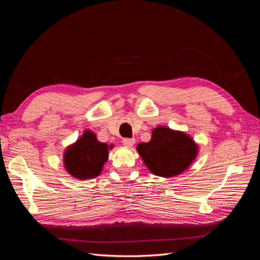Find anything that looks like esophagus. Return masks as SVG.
<instances>
[{
  "instance_id": "1",
  "label": "esophagus",
  "mask_w": 260,
  "mask_h": 260,
  "mask_svg": "<svg viewBox=\"0 0 260 260\" xmlns=\"http://www.w3.org/2000/svg\"><path fill=\"white\" fill-rule=\"evenodd\" d=\"M122 143H123V145H125V146L131 147V146H133V144L136 143V140H135V139L125 138V139H122Z\"/></svg>"
}]
</instances>
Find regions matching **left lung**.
<instances>
[{"label":"left lung","mask_w":260,"mask_h":260,"mask_svg":"<svg viewBox=\"0 0 260 260\" xmlns=\"http://www.w3.org/2000/svg\"><path fill=\"white\" fill-rule=\"evenodd\" d=\"M137 151L152 174L169 178L186 170L198 155V145L184 132L157 127L147 143H140Z\"/></svg>","instance_id":"left-lung-1"}]
</instances>
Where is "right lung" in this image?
<instances>
[{"label":"right lung","mask_w":260,"mask_h":260,"mask_svg":"<svg viewBox=\"0 0 260 260\" xmlns=\"http://www.w3.org/2000/svg\"><path fill=\"white\" fill-rule=\"evenodd\" d=\"M113 145L102 143L90 130L83 132L77 142L67 147L64 166L69 175L85 180L98 177L108 158V148Z\"/></svg>","instance_id":"right-lung-1"}]
</instances>
